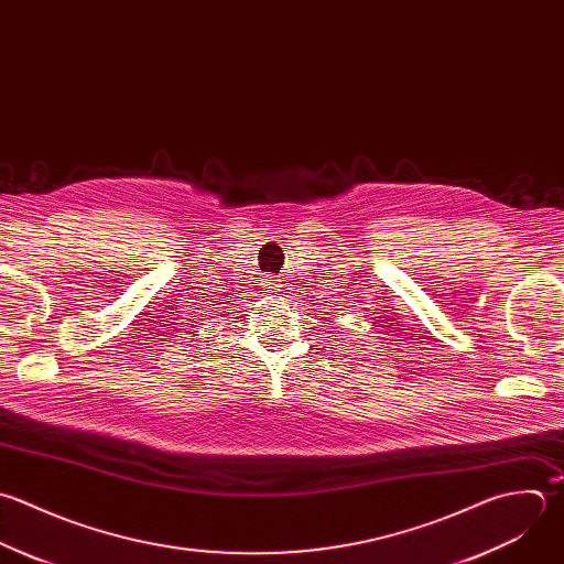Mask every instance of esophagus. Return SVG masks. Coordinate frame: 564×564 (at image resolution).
Instances as JSON below:
<instances>
[{
    "mask_svg": "<svg viewBox=\"0 0 564 564\" xmlns=\"http://www.w3.org/2000/svg\"><path fill=\"white\" fill-rule=\"evenodd\" d=\"M261 285H263V290L268 292V294H274V292H279V279H274V276H265L263 281H261Z\"/></svg>",
    "mask_w": 564,
    "mask_h": 564,
    "instance_id": "1",
    "label": "esophagus"
}]
</instances>
